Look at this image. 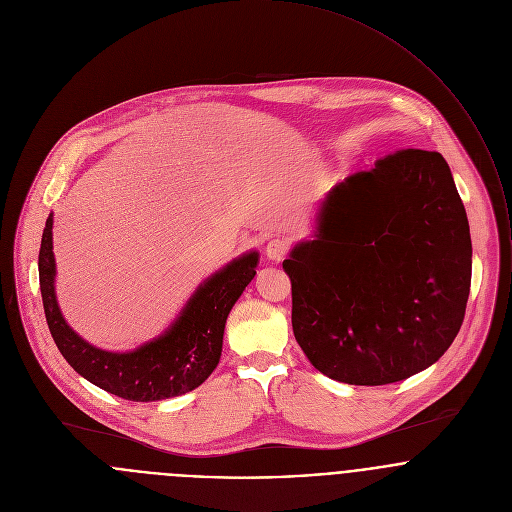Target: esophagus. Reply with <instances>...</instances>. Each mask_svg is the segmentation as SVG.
<instances>
[{
    "instance_id": "1",
    "label": "esophagus",
    "mask_w": 512,
    "mask_h": 512,
    "mask_svg": "<svg viewBox=\"0 0 512 512\" xmlns=\"http://www.w3.org/2000/svg\"><path fill=\"white\" fill-rule=\"evenodd\" d=\"M286 254H288V244H286L284 240L274 238V240L268 242V246H266V256H268V260L280 262Z\"/></svg>"
}]
</instances>
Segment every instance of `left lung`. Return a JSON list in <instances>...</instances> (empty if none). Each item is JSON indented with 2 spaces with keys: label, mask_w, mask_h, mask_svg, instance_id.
I'll return each instance as SVG.
<instances>
[{
  "label": "left lung",
  "mask_w": 512,
  "mask_h": 512,
  "mask_svg": "<svg viewBox=\"0 0 512 512\" xmlns=\"http://www.w3.org/2000/svg\"><path fill=\"white\" fill-rule=\"evenodd\" d=\"M471 264L469 220L447 161L397 151L336 184L314 240L284 260L294 336L341 383L407 379L457 338Z\"/></svg>",
  "instance_id": "1"
}]
</instances>
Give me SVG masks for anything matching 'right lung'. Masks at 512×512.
Instances as JSON below:
<instances>
[{"label":"right lung","mask_w":512,"mask_h":512,"mask_svg":"<svg viewBox=\"0 0 512 512\" xmlns=\"http://www.w3.org/2000/svg\"><path fill=\"white\" fill-rule=\"evenodd\" d=\"M53 214L39 248V288L49 332L67 363L93 385L129 399L159 401L196 389L214 371L222 353L226 318L256 276L258 252H248L204 280L171 328L145 345L115 353L77 336L55 298Z\"/></svg>","instance_id":"right-lung-1"}]
</instances>
